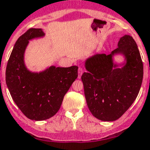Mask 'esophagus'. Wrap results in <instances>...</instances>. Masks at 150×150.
Wrapping results in <instances>:
<instances>
[{"label": "esophagus", "mask_w": 150, "mask_h": 150, "mask_svg": "<svg viewBox=\"0 0 150 150\" xmlns=\"http://www.w3.org/2000/svg\"><path fill=\"white\" fill-rule=\"evenodd\" d=\"M83 73V69L82 68V67H79V69H78V79L81 78Z\"/></svg>", "instance_id": "obj_1"}]
</instances>
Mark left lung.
<instances>
[{"mask_svg": "<svg viewBox=\"0 0 150 150\" xmlns=\"http://www.w3.org/2000/svg\"><path fill=\"white\" fill-rule=\"evenodd\" d=\"M116 55L123 56L124 61L116 62ZM84 66L87 71L81 79L89 111L101 121H116L136 99L143 82V65L136 42L125 35L111 54L91 56Z\"/></svg>", "mask_w": 150, "mask_h": 150, "instance_id": "left-lung-1", "label": "left lung"}]
</instances>
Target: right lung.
<instances>
[{
	"label": "right lung",
	"mask_w": 150,
	"mask_h": 150,
	"mask_svg": "<svg viewBox=\"0 0 150 150\" xmlns=\"http://www.w3.org/2000/svg\"><path fill=\"white\" fill-rule=\"evenodd\" d=\"M42 29H29L16 42L6 69V83L13 100L29 119L44 121L55 115L70 86L78 76V67H48L35 72L27 68L24 56L29 41L45 36Z\"/></svg>",
	"instance_id": "1"
}]
</instances>
